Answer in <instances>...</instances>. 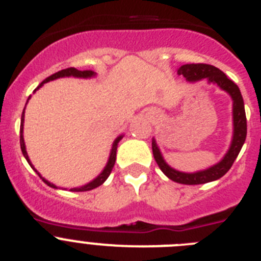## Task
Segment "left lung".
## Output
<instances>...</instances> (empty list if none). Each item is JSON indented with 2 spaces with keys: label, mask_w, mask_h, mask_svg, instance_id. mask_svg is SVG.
<instances>
[{
  "label": "left lung",
  "mask_w": 261,
  "mask_h": 261,
  "mask_svg": "<svg viewBox=\"0 0 261 261\" xmlns=\"http://www.w3.org/2000/svg\"><path fill=\"white\" fill-rule=\"evenodd\" d=\"M177 74L183 75L188 82H197L206 78L208 84L217 85L221 90L226 91L232 99V138L229 150L223 155L220 162L205 168L201 171L196 172H183L177 171L168 165L163 158L162 153L159 150L155 138L151 141L153 147V155L155 162L158 163L159 168L163 174L171 179L172 181L187 186H195V184H204L209 181H214L222 177L226 172L229 171L234 161L238 156L244 141L247 136V119H246V111H244L243 98H242L241 90L237 85L230 80L227 75L220 70L218 68L208 64H186L177 69Z\"/></svg>",
  "instance_id": "obj_1"
}]
</instances>
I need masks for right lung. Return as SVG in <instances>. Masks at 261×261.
<instances>
[{
  "mask_svg": "<svg viewBox=\"0 0 261 261\" xmlns=\"http://www.w3.org/2000/svg\"><path fill=\"white\" fill-rule=\"evenodd\" d=\"M95 75H96V73H95V71H93V70H78V69H75V68L64 69V70L57 71V73H55V74H52V75H49V77H48V78H45V80L43 81V82H41V84L39 85L38 87H36L35 91H36V90L40 89V87L43 86V85H44V84H47V82H49V81L57 80V78H62V77L91 78V77H95ZM35 91H34V93H35ZM30 98H31V95L29 96V99H30ZM29 99H27V102H29ZM26 105H27V103H26ZM23 123H24V110H23V112H22V119H20V149H22L23 155H24V158L27 159V162H29V165L31 166V167L34 168V170H35L36 174H38L39 176H40L41 180L44 181V183L47 184V186L52 187V188H57V187L55 186V184L50 183V181H48L47 179H44V177L41 176V175L39 174L38 170H36V168L34 167V165H32V163H31V161H30L29 154H27V150H26V145H24V138H23ZM123 137H124V135H120L119 137H117L116 140H115L114 144H112V149H111L110 158H108L107 165H106V167L103 168V171L100 172V174H99L98 176H96L95 179H94V180L90 181V183L85 184V186H82V187H77V188H70L71 192H85V191H91V190H94V188H96V187L102 186V184L105 183L106 180H107V177L110 176L111 171H112V168H114L115 161H116L117 144H119L120 140H121V138H123Z\"/></svg>",
  "mask_w": 261,
  "mask_h": 261,
  "instance_id": "obj_1",
  "label": "right lung"
}]
</instances>
